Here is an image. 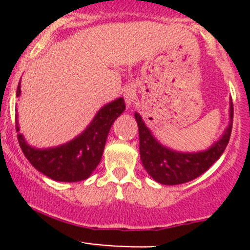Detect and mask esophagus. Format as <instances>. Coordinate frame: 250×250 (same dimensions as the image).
<instances>
[{
  "instance_id": "esophagus-1",
  "label": "esophagus",
  "mask_w": 250,
  "mask_h": 250,
  "mask_svg": "<svg viewBox=\"0 0 250 250\" xmlns=\"http://www.w3.org/2000/svg\"><path fill=\"white\" fill-rule=\"evenodd\" d=\"M124 99H125L127 105H131L134 103V100L136 99V92L132 86H127L126 89L124 90Z\"/></svg>"
}]
</instances>
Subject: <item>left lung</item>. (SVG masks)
Listing matches in <instances>:
<instances>
[{"label": "left lung", "instance_id": "8db88e82", "mask_svg": "<svg viewBox=\"0 0 250 250\" xmlns=\"http://www.w3.org/2000/svg\"><path fill=\"white\" fill-rule=\"evenodd\" d=\"M135 119L139 126L140 158L145 170L160 184H183L205 173L224 152L231 134L233 104H230V124L222 139L207 151L194 154H183L167 149L151 135L138 112H135Z\"/></svg>", "mask_w": 250, "mask_h": 250}]
</instances>
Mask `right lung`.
I'll return each instance as SVG.
<instances>
[{"instance_id": "right-lung-1", "label": "right lung", "mask_w": 250, "mask_h": 250, "mask_svg": "<svg viewBox=\"0 0 250 250\" xmlns=\"http://www.w3.org/2000/svg\"><path fill=\"white\" fill-rule=\"evenodd\" d=\"M20 96V83L17 87ZM125 110L124 99L107 104L96 114L90 126L72 141L52 149L39 150L28 146L21 134L17 135L22 152L40 173L57 182H81L89 178L103 156L110 127ZM16 125V131H19Z\"/></svg>"}]
</instances>
